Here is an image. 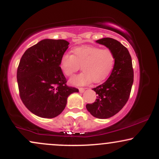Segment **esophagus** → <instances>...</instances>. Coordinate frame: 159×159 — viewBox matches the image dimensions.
<instances>
[{
  "label": "esophagus",
  "mask_w": 159,
  "mask_h": 159,
  "mask_svg": "<svg viewBox=\"0 0 159 159\" xmlns=\"http://www.w3.org/2000/svg\"><path fill=\"white\" fill-rule=\"evenodd\" d=\"M85 90V88H84V87H80L79 88V92L80 93H84Z\"/></svg>",
  "instance_id": "1"
}]
</instances>
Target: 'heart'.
Segmentation results:
<instances>
[{"mask_svg":"<svg viewBox=\"0 0 159 159\" xmlns=\"http://www.w3.org/2000/svg\"><path fill=\"white\" fill-rule=\"evenodd\" d=\"M73 55L65 54L61 60L63 73L72 78L79 70L84 72L74 78L71 83L86 85L90 82L100 83L106 79L114 68V54L109 48H101L94 45H81L72 50Z\"/></svg>","mask_w":159,"mask_h":159,"instance_id":"heart-1","label":"heart"}]
</instances>
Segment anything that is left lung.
<instances>
[{
	"instance_id": "left-lung-1",
	"label": "left lung",
	"mask_w": 159,
	"mask_h": 159,
	"mask_svg": "<svg viewBox=\"0 0 159 159\" xmlns=\"http://www.w3.org/2000/svg\"><path fill=\"white\" fill-rule=\"evenodd\" d=\"M96 43L112 51L115 63L107 81L93 89L97 94L96 101L87 104L86 107L95 117L107 119L117 114L129 100L134 81V71L130 54L120 42L107 37Z\"/></svg>"
}]
</instances>
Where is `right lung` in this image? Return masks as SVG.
<instances>
[{"label": "right lung", "mask_w": 159, "mask_h": 159, "mask_svg": "<svg viewBox=\"0 0 159 159\" xmlns=\"http://www.w3.org/2000/svg\"><path fill=\"white\" fill-rule=\"evenodd\" d=\"M69 43L64 39H43L27 49L17 69L19 96L30 112L43 118L61 114L67 98L78 89L66 84L61 65Z\"/></svg>", "instance_id": "1"}]
</instances>
